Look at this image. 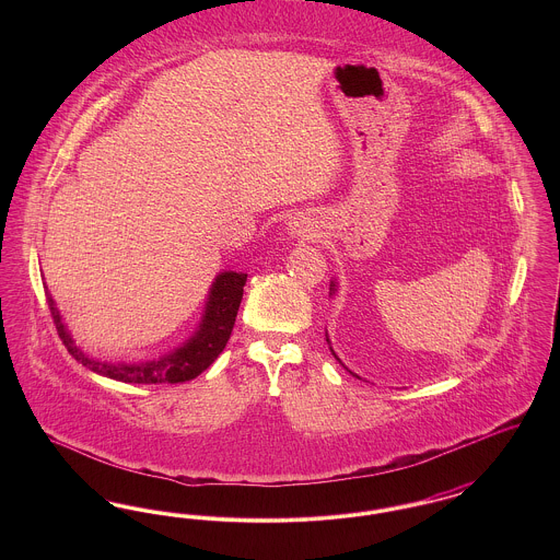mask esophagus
Segmentation results:
<instances>
[{
  "label": "esophagus",
  "instance_id": "34e87169",
  "mask_svg": "<svg viewBox=\"0 0 560 560\" xmlns=\"http://www.w3.org/2000/svg\"><path fill=\"white\" fill-rule=\"evenodd\" d=\"M290 231H292L293 237H311V229H308V224L304 222V220H293L292 224H290Z\"/></svg>",
  "mask_w": 560,
  "mask_h": 560
}]
</instances>
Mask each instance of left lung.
Wrapping results in <instances>:
<instances>
[{
  "label": "left lung",
  "mask_w": 560,
  "mask_h": 560,
  "mask_svg": "<svg viewBox=\"0 0 560 560\" xmlns=\"http://www.w3.org/2000/svg\"><path fill=\"white\" fill-rule=\"evenodd\" d=\"M331 290H334V288H331Z\"/></svg>",
  "instance_id": "obj_1"
}]
</instances>
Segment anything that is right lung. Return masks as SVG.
I'll return each mask as SVG.
<instances>
[{"instance_id": "obj_1", "label": "right lung", "mask_w": 560, "mask_h": 560, "mask_svg": "<svg viewBox=\"0 0 560 560\" xmlns=\"http://www.w3.org/2000/svg\"><path fill=\"white\" fill-rule=\"evenodd\" d=\"M245 281H247V275H241V272L218 275L210 292L206 317L199 325V331L195 334V338H190L187 345L178 348L174 354H167L160 361H151L142 365H108L85 357L80 348L73 347L71 336L67 334L50 295H48V306L62 345L83 368L119 382H130V384H178L206 372L226 347L237 319Z\"/></svg>"}]
</instances>
